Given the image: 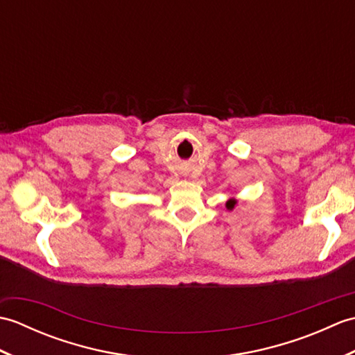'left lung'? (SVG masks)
<instances>
[{
	"label": "left lung",
	"mask_w": 355,
	"mask_h": 355,
	"mask_svg": "<svg viewBox=\"0 0 355 355\" xmlns=\"http://www.w3.org/2000/svg\"><path fill=\"white\" fill-rule=\"evenodd\" d=\"M235 205H236V201L235 200H230V201H227V209H233V207H235Z\"/></svg>",
	"instance_id": "left-lung-1"
}]
</instances>
